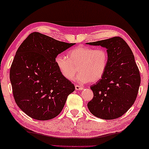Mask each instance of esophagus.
Segmentation results:
<instances>
[{
  "instance_id": "34e87169",
  "label": "esophagus",
  "mask_w": 149,
  "mask_h": 149,
  "mask_svg": "<svg viewBox=\"0 0 149 149\" xmlns=\"http://www.w3.org/2000/svg\"><path fill=\"white\" fill-rule=\"evenodd\" d=\"M75 89H76L77 91H80V90L83 89V88H82L81 86H80V85H79V84H77V85H75Z\"/></svg>"
}]
</instances>
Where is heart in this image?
Here are the masks:
<instances>
[{
	"instance_id": "obj_1",
	"label": "heart",
	"mask_w": 149,
	"mask_h": 149,
	"mask_svg": "<svg viewBox=\"0 0 149 149\" xmlns=\"http://www.w3.org/2000/svg\"><path fill=\"white\" fill-rule=\"evenodd\" d=\"M109 55L104 48L95 49L88 46H79L69 51L68 58L58 55L55 63L62 76L72 80L78 70L77 78L81 83L96 82L103 77L108 65Z\"/></svg>"
}]
</instances>
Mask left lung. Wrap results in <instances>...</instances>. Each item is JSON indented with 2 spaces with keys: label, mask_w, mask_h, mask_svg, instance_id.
<instances>
[{
  "label": "left lung",
  "mask_w": 149,
  "mask_h": 149,
  "mask_svg": "<svg viewBox=\"0 0 149 149\" xmlns=\"http://www.w3.org/2000/svg\"><path fill=\"white\" fill-rule=\"evenodd\" d=\"M86 44L106 47L109 55L103 77L91 86L94 97L88 103V108L97 118H118L133 106L141 84L139 70L132 51L118 36Z\"/></svg>",
  "instance_id": "1"
}]
</instances>
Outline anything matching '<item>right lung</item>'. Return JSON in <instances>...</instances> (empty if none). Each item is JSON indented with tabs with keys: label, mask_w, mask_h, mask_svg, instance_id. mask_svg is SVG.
<instances>
[{
	"label": "right lung",
	"mask_w": 149,
	"mask_h": 149,
	"mask_svg": "<svg viewBox=\"0 0 149 149\" xmlns=\"http://www.w3.org/2000/svg\"><path fill=\"white\" fill-rule=\"evenodd\" d=\"M74 44L33 32L18 47L10 79L16 104L30 118L43 121L55 118L74 91L55 63L56 56Z\"/></svg>",
	"instance_id": "obj_1"
}]
</instances>
